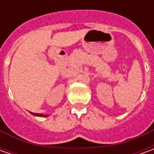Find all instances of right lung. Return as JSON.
I'll use <instances>...</instances> for the list:
<instances>
[{
  "label": "right lung",
  "instance_id": "obj_1",
  "mask_svg": "<svg viewBox=\"0 0 154 154\" xmlns=\"http://www.w3.org/2000/svg\"><path fill=\"white\" fill-rule=\"evenodd\" d=\"M32 115L36 116H47L46 115H43V114H38V113H32Z\"/></svg>",
  "mask_w": 154,
  "mask_h": 154
}]
</instances>
